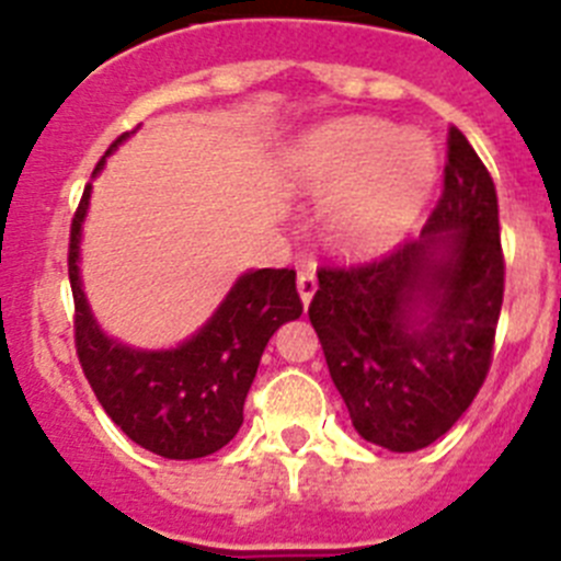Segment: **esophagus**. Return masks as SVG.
<instances>
[{"label": "esophagus", "mask_w": 561, "mask_h": 561, "mask_svg": "<svg viewBox=\"0 0 561 561\" xmlns=\"http://www.w3.org/2000/svg\"><path fill=\"white\" fill-rule=\"evenodd\" d=\"M297 291H300V300H304V306H309L311 297H314V291H317V275L311 266H304V270L297 272Z\"/></svg>", "instance_id": "1"}]
</instances>
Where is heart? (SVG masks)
I'll return each instance as SVG.
<instances>
[{
	"mask_svg": "<svg viewBox=\"0 0 561 561\" xmlns=\"http://www.w3.org/2000/svg\"><path fill=\"white\" fill-rule=\"evenodd\" d=\"M300 171L331 210V236L345 252L390 244L427 199L435 153L419 134L388 121L354 117L317 131L300 153Z\"/></svg>",
	"mask_w": 561,
	"mask_h": 561,
	"instance_id": "obj_1",
	"label": "heart"
}]
</instances>
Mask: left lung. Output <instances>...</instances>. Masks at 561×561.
Masks as SVG:
<instances>
[{"label":"left lung","mask_w":561,"mask_h":561,"mask_svg":"<svg viewBox=\"0 0 561 561\" xmlns=\"http://www.w3.org/2000/svg\"><path fill=\"white\" fill-rule=\"evenodd\" d=\"M317 280L309 320L356 433L390 453L430 447L483 388L505 289L497 191L458 126L421 238Z\"/></svg>","instance_id":"obj_1"}]
</instances>
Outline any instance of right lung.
<instances>
[{"instance_id": "right-lung-1", "label": "right lung", "mask_w": 561, "mask_h": 561, "mask_svg": "<svg viewBox=\"0 0 561 561\" xmlns=\"http://www.w3.org/2000/svg\"><path fill=\"white\" fill-rule=\"evenodd\" d=\"M131 131L108 146L106 157ZM103 157V160H106ZM103 160L95 171H101ZM89 191L69 227V286L76 300V351L83 376L108 419L142 449L171 460L219 453L244 424V401L257 362L277 329L304 314L295 270H257L238 277L199 334L173 351H131L103 336L78 277V241Z\"/></svg>"}]
</instances>
